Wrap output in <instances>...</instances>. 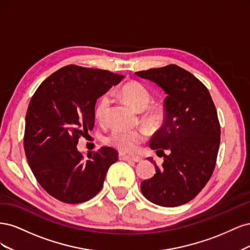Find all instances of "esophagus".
Returning <instances> with one entry per match:
<instances>
[{"label": "esophagus", "mask_w": 250, "mask_h": 250, "mask_svg": "<svg viewBox=\"0 0 250 250\" xmlns=\"http://www.w3.org/2000/svg\"><path fill=\"white\" fill-rule=\"evenodd\" d=\"M120 158L123 161H131L134 163H140L142 162V158L140 156H135V155H129L126 153H120Z\"/></svg>", "instance_id": "1"}]
</instances>
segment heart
Segmentation results:
<instances>
[{"mask_svg": "<svg viewBox=\"0 0 250 250\" xmlns=\"http://www.w3.org/2000/svg\"><path fill=\"white\" fill-rule=\"evenodd\" d=\"M120 96L130 106L138 111L145 109L150 102L151 96L148 89L137 81L127 82L119 89ZM111 104V97L109 93H105L98 100L95 108L96 118L103 121L108 113ZM164 118L163 109L158 106L150 107L143 116V121L149 126H157L162 123ZM146 132L143 129L133 130H113L106 139L108 145L115 147L124 152H131L138 148L139 144L145 141Z\"/></svg>", "mask_w": 250, "mask_h": 250, "instance_id": "heart-1", "label": "heart"}]
</instances>
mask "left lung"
Masks as SVG:
<instances>
[{
  "instance_id": "8db88e82",
  "label": "left lung",
  "mask_w": 250,
  "mask_h": 250,
  "mask_svg": "<svg viewBox=\"0 0 250 250\" xmlns=\"http://www.w3.org/2000/svg\"><path fill=\"white\" fill-rule=\"evenodd\" d=\"M154 82L167 95L163 126L150 148L164 156L152 178L142 181L141 191L157 206L173 208L195 198L215 169L220 145V125L208 88L176 64L135 73ZM168 151V155L164 151Z\"/></svg>"
}]
</instances>
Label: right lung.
<instances>
[{
    "mask_svg": "<svg viewBox=\"0 0 250 250\" xmlns=\"http://www.w3.org/2000/svg\"><path fill=\"white\" fill-rule=\"evenodd\" d=\"M122 78L109 71L66 65L36 89L26 115L24 148L35 178L54 198L80 203L102 188L118 151L105 146L84 160L77 144L93 129L98 98Z\"/></svg>",
    "mask_w": 250,
    "mask_h": 250,
    "instance_id": "add662e5",
    "label": "right lung"
}]
</instances>
